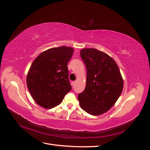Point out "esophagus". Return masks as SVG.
Segmentation results:
<instances>
[{
	"label": "esophagus",
	"mask_w": 150,
	"mask_h": 150,
	"mask_svg": "<svg viewBox=\"0 0 150 150\" xmlns=\"http://www.w3.org/2000/svg\"><path fill=\"white\" fill-rule=\"evenodd\" d=\"M75 84H76V81H73V82H71V85H72V86H74L75 85Z\"/></svg>",
	"instance_id": "1"
}]
</instances>
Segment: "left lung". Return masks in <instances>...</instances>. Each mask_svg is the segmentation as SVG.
Here are the masks:
<instances>
[{
    "mask_svg": "<svg viewBox=\"0 0 150 150\" xmlns=\"http://www.w3.org/2000/svg\"><path fill=\"white\" fill-rule=\"evenodd\" d=\"M81 57L87 70L86 85L78 95L81 108L93 115L106 112L112 107L123 90V80L115 61L100 51L85 48Z\"/></svg>",
    "mask_w": 150,
    "mask_h": 150,
    "instance_id": "obj_1",
    "label": "left lung"
}]
</instances>
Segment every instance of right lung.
Segmentation results:
<instances>
[{
  "mask_svg": "<svg viewBox=\"0 0 150 150\" xmlns=\"http://www.w3.org/2000/svg\"><path fill=\"white\" fill-rule=\"evenodd\" d=\"M73 53L72 47H53L40 53L33 62L27 75V86L39 106L55 108L71 90L68 63Z\"/></svg>",
  "mask_w": 150,
  "mask_h": 150,
  "instance_id": "right-lung-1",
  "label": "right lung"
}]
</instances>
